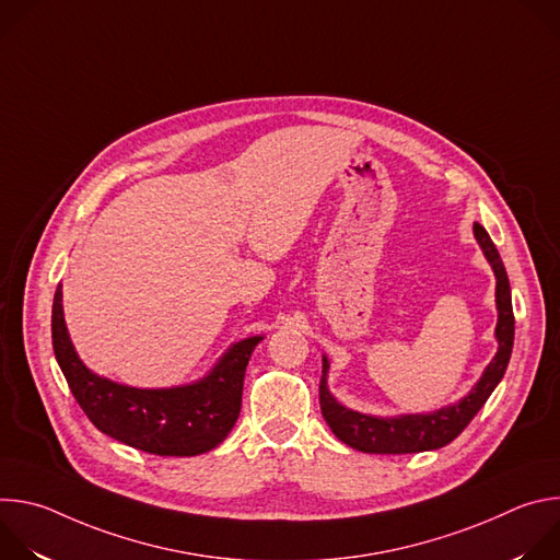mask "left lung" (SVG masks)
<instances>
[{"label":"left lung","mask_w":560,"mask_h":560,"mask_svg":"<svg viewBox=\"0 0 560 560\" xmlns=\"http://www.w3.org/2000/svg\"><path fill=\"white\" fill-rule=\"evenodd\" d=\"M474 236L497 275V310H499L497 357L490 361L483 376L478 378V383L469 389L467 396L460 398L458 404L430 415H404L394 419L370 417V415H361L343 408L328 389L330 363L324 357L322 383H318V404H322V415L326 423L330 425L335 436L346 445L368 454H412V452L439 450L452 443L469 425L476 412L486 406L494 387L501 383L512 357V346H514V312H512L510 279L497 246L492 244L488 230L481 223H474Z\"/></svg>","instance_id":"8db88e82"}]
</instances>
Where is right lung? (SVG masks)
I'll use <instances>...</instances> for the list:
<instances>
[{
    "label": "right lung",
    "instance_id": "right-lung-1",
    "mask_svg": "<svg viewBox=\"0 0 560 560\" xmlns=\"http://www.w3.org/2000/svg\"><path fill=\"white\" fill-rule=\"evenodd\" d=\"M264 337L234 343L197 383L139 389L93 374L77 357L61 307V285L52 299V350L79 408L104 434L156 456H197L217 447L242 410L244 376Z\"/></svg>",
    "mask_w": 560,
    "mask_h": 560
}]
</instances>
